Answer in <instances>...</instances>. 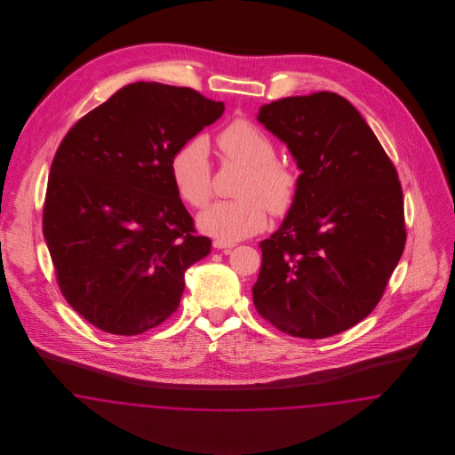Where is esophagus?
I'll list each match as a JSON object with an SVG mask.
<instances>
[{
	"instance_id": "34e87169",
	"label": "esophagus",
	"mask_w": 455,
	"mask_h": 455,
	"mask_svg": "<svg viewBox=\"0 0 455 455\" xmlns=\"http://www.w3.org/2000/svg\"><path fill=\"white\" fill-rule=\"evenodd\" d=\"M213 247H215V249H232V247H235V243L217 238V240H213Z\"/></svg>"
}]
</instances>
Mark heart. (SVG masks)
Listing matches in <instances>:
<instances>
[{
  "label": "heart",
  "instance_id": "obj_1",
  "mask_svg": "<svg viewBox=\"0 0 455 455\" xmlns=\"http://www.w3.org/2000/svg\"><path fill=\"white\" fill-rule=\"evenodd\" d=\"M218 148L228 162L245 167L237 199L218 201L204 210L199 228L212 237L235 242L259 234L267 223V210L284 217L295 204L299 173L276 158L273 140L245 119L232 121L218 134ZM171 177L179 197L191 208H204L213 196V173L203 138L184 143L171 160Z\"/></svg>",
  "mask_w": 455,
  "mask_h": 455
}]
</instances>
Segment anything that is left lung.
<instances>
[{
	"label": "left lung",
	"instance_id": "obj_1",
	"mask_svg": "<svg viewBox=\"0 0 455 455\" xmlns=\"http://www.w3.org/2000/svg\"><path fill=\"white\" fill-rule=\"evenodd\" d=\"M302 175L282 227L259 243L252 286L260 317L284 334L323 339L380 302L406 245L397 171L345 97L315 92L262 106Z\"/></svg>",
	"mask_w": 455,
	"mask_h": 455
}]
</instances>
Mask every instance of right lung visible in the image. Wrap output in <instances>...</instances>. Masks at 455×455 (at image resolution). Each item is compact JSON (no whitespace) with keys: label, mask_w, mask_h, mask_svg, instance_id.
Wrapping results in <instances>:
<instances>
[{"label":"right lung","mask_w":455,"mask_h":455,"mask_svg":"<svg viewBox=\"0 0 455 455\" xmlns=\"http://www.w3.org/2000/svg\"><path fill=\"white\" fill-rule=\"evenodd\" d=\"M223 110L193 88L138 82L66 132L43 230L60 290L90 324L136 336L177 310L184 273L212 240L196 234L171 160Z\"/></svg>","instance_id":"1"}]
</instances>
